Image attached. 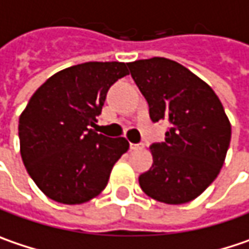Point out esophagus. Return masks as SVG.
Listing matches in <instances>:
<instances>
[{"label": "esophagus", "instance_id": "esophagus-1", "mask_svg": "<svg viewBox=\"0 0 249 249\" xmlns=\"http://www.w3.org/2000/svg\"><path fill=\"white\" fill-rule=\"evenodd\" d=\"M130 149H132V150H142V149H144V146H143L142 143H137V144L130 143Z\"/></svg>", "mask_w": 249, "mask_h": 249}]
</instances>
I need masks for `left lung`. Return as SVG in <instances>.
<instances>
[{
    "label": "left lung",
    "instance_id": "left-lung-1",
    "mask_svg": "<svg viewBox=\"0 0 249 249\" xmlns=\"http://www.w3.org/2000/svg\"><path fill=\"white\" fill-rule=\"evenodd\" d=\"M129 68L151 120L169 124L164 142L150 146L153 164L139 184L160 203H188L218 176L230 147V120L215 92L183 65L151 58Z\"/></svg>",
    "mask_w": 249,
    "mask_h": 249
}]
</instances>
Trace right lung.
I'll use <instances>...</instances> for the list:
<instances>
[{"instance_id": "obj_1", "label": "right lung", "mask_w": 249, "mask_h": 249, "mask_svg": "<svg viewBox=\"0 0 249 249\" xmlns=\"http://www.w3.org/2000/svg\"><path fill=\"white\" fill-rule=\"evenodd\" d=\"M127 63L86 62L55 73L19 116L21 157L46 197L82 204L107 186L115 163L129 149L124 137L96 133L109 88L129 75Z\"/></svg>"}]
</instances>
